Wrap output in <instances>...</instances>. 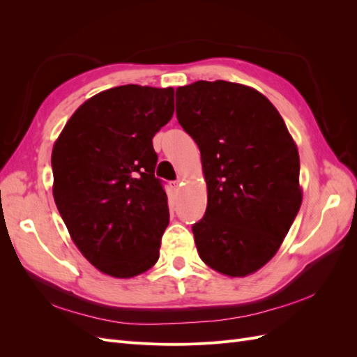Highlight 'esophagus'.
Returning <instances> with one entry per match:
<instances>
[{"mask_svg": "<svg viewBox=\"0 0 357 357\" xmlns=\"http://www.w3.org/2000/svg\"><path fill=\"white\" fill-rule=\"evenodd\" d=\"M181 186V183H180V180H174V181H171V189H174V190H178V188Z\"/></svg>", "mask_w": 357, "mask_h": 357, "instance_id": "obj_1", "label": "esophagus"}]
</instances>
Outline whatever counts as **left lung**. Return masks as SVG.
<instances>
[{"instance_id":"8db88e82","label":"left lung","mask_w":357,"mask_h":357,"mask_svg":"<svg viewBox=\"0 0 357 357\" xmlns=\"http://www.w3.org/2000/svg\"><path fill=\"white\" fill-rule=\"evenodd\" d=\"M177 121L199 147L208 202L192 225L199 257L244 277L282 245L302 202L299 155L283 117L262 93L225 80L176 92Z\"/></svg>"}]
</instances>
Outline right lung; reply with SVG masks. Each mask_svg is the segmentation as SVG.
I'll return each mask as SVG.
<instances>
[{
	"instance_id": "right-lung-1",
	"label": "right lung",
	"mask_w": 357,
	"mask_h": 357,
	"mask_svg": "<svg viewBox=\"0 0 357 357\" xmlns=\"http://www.w3.org/2000/svg\"><path fill=\"white\" fill-rule=\"evenodd\" d=\"M174 113V89L125 84L80 105L53 146V197L82 255L117 278L159 259L169 222L152 138Z\"/></svg>"
}]
</instances>
